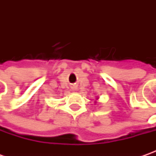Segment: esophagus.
I'll return each mask as SVG.
<instances>
[{"mask_svg":"<svg viewBox=\"0 0 156 156\" xmlns=\"http://www.w3.org/2000/svg\"><path fill=\"white\" fill-rule=\"evenodd\" d=\"M72 89H73V90L77 89V86H76V85H73V86H72Z\"/></svg>","mask_w":156,"mask_h":156,"instance_id":"1","label":"esophagus"}]
</instances>
